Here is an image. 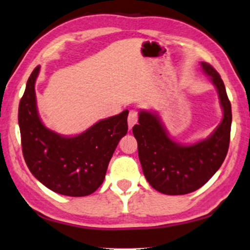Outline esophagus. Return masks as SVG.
I'll return each instance as SVG.
<instances>
[{
    "instance_id": "obj_1",
    "label": "esophagus",
    "mask_w": 250,
    "mask_h": 250,
    "mask_svg": "<svg viewBox=\"0 0 250 250\" xmlns=\"http://www.w3.org/2000/svg\"><path fill=\"white\" fill-rule=\"evenodd\" d=\"M137 121H138V111H137V110H130L129 115H128L129 129H131L132 126L137 124Z\"/></svg>"
}]
</instances>
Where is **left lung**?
Here are the masks:
<instances>
[{
	"mask_svg": "<svg viewBox=\"0 0 250 250\" xmlns=\"http://www.w3.org/2000/svg\"><path fill=\"white\" fill-rule=\"evenodd\" d=\"M219 93L223 119L207 139L180 145L168 137L157 115L142 111L132 133L138 143V155L146 180L165 195H186L203 187L226 159L230 144L232 112L226 87L212 65L202 62Z\"/></svg>",
	"mask_w": 250,
	"mask_h": 250,
	"instance_id": "1",
	"label": "left lung"
}]
</instances>
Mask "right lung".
Wrapping results in <instances>:
<instances>
[{
    "label": "right lung",
    "mask_w": 250,
    "mask_h": 250,
    "mask_svg": "<svg viewBox=\"0 0 250 250\" xmlns=\"http://www.w3.org/2000/svg\"><path fill=\"white\" fill-rule=\"evenodd\" d=\"M40 65L28 78L18 121L23 159L38 181L52 191L71 197L93 194L103 184L108 163L128 131V110L98 121L85 132L63 137L42 124L35 82Z\"/></svg>",
    "instance_id": "right-lung-1"
}]
</instances>
